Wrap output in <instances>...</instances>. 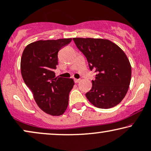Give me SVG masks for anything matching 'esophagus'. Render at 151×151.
<instances>
[{
	"label": "esophagus",
	"mask_w": 151,
	"mask_h": 151,
	"mask_svg": "<svg viewBox=\"0 0 151 151\" xmlns=\"http://www.w3.org/2000/svg\"><path fill=\"white\" fill-rule=\"evenodd\" d=\"M74 82H75L76 83H79V82L80 81V79H74Z\"/></svg>",
	"instance_id": "1"
}]
</instances>
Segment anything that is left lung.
I'll list each match as a JSON object with an SVG mask.
<instances>
[{
    "label": "left lung",
    "mask_w": 151,
    "mask_h": 151,
    "mask_svg": "<svg viewBox=\"0 0 151 151\" xmlns=\"http://www.w3.org/2000/svg\"><path fill=\"white\" fill-rule=\"evenodd\" d=\"M86 58L90 70L97 72L86 96L93 105L109 109L119 104L128 91L131 65L124 51L108 40L73 38Z\"/></svg>",
    "instance_id": "8db88e82"
}]
</instances>
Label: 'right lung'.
<instances>
[{
    "label": "right lung",
    "mask_w": 151,
    "mask_h": 151,
    "mask_svg": "<svg viewBox=\"0 0 151 151\" xmlns=\"http://www.w3.org/2000/svg\"><path fill=\"white\" fill-rule=\"evenodd\" d=\"M72 38L39 40L24 49L21 59V72L26 85L33 94L37 106L51 116L63 114L68 105L74 80L56 77L58 53Z\"/></svg>",
    "instance_id": "1"
}]
</instances>
